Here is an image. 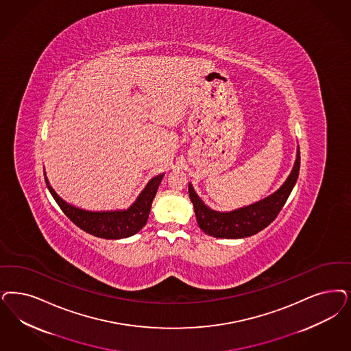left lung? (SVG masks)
<instances>
[{"label": "left lung", "instance_id": "obj_1", "mask_svg": "<svg viewBox=\"0 0 351 351\" xmlns=\"http://www.w3.org/2000/svg\"><path fill=\"white\" fill-rule=\"evenodd\" d=\"M300 147L297 150V159L288 179L275 193L255 202L253 205L240 207L230 213H220L210 208L195 193L189 184V197L193 204L194 213L199 228L206 234L217 239H243L253 236L269 226L285 205L291 193L298 175H300Z\"/></svg>", "mask_w": 351, "mask_h": 351}]
</instances>
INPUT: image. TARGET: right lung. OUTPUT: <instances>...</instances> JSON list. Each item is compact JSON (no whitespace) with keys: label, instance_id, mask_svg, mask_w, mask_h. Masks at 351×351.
I'll use <instances>...</instances> for the list:
<instances>
[{"label":"right lung","instance_id":"obj_1","mask_svg":"<svg viewBox=\"0 0 351 351\" xmlns=\"http://www.w3.org/2000/svg\"><path fill=\"white\" fill-rule=\"evenodd\" d=\"M163 176L165 173H160L147 182L144 191L127 210H114V211H88V210L75 207L63 201L61 197L54 192V189L49 184L47 176H45V182H47L49 192L61 207L64 215L75 223L80 230L101 239L119 240V239L131 237L145 226L150 214L153 199L156 197L158 186L162 182Z\"/></svg>","mask_w":351,"mask_h":351}]
</instances>
